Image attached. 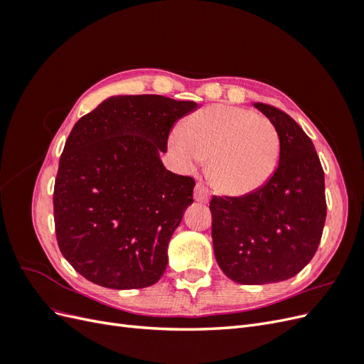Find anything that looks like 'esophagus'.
<instances>
[{
  "mask_svg": "<svg viewBox=\"0 0 364 364\" xmlns=\"http://www.w3.org/2000/svg\"><path fill=\"white\" fill-rule=\"evenodd\" d=\"M194 199L197 202L206 203L209 199H211V191H209L203 183H197L196 188H194Z\"/></svg>",
  "mask_w": 364,
  "mask_h": 364,
  "instance_id": "esophagus-1",
  "label": "esophagus"
}]
</instances>
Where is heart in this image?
<instances>
[{"label": "heart", "mask_w": 364, "mask_h": 364, "mask_svg": "<svg viewBox=\"0 0 364 364\" xmlns=\"http://www.w3.org/2000/svg\"><path fill=\"white\" fill-rule=\"evenodd\" d=\"M170 149L185 170L208 161V176L223 193L245 196L259 190L281 158L278 129L249 109L213 105L186 117L170 136Z\"/></svg>", "instance_id": "heart-1"}]
</instances>
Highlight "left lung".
<instances>
[{"label":"left lung","mask_w":364,"mask_h":364,"mask_svg":"<svg viewBox=\"0 0 364 364\" xmlns=\"http://www.w3.org/2000/svg\"><path fill=\"white\" fill-rule=\"evenodd\" d=\"M278 129L281 158L259 190L214 196L213 245L220 269L246 285L281 282L299 273L321 243L326 218L325 174L311 139L281 109L255 103Z\"/></svg>","instance_id":"1"}]
</instances>
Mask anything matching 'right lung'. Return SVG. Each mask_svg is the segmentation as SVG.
Here are the masks:
<instances>
[{"mask_svg":"<svg viewBox=\"0 0 364 364\" xmlns=\"http://www.w3.org/2000/svg\"><path fill=\"white\" fill-rule=\"evenodd\" d=\"M196 102L117 95L74 124L54 183L58 245L82 277L106 289L156 284L194 179L164 167L173 124Z\"/></svg>","mask_w":364,"mask_h":364,"instance_id":"add662e5","label":"right lung"}]
</instances>
